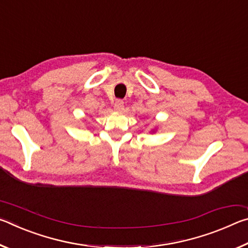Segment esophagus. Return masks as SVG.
<instances>
[{
	"mask_svg": "<svg viewBox=\"0 0 248 248\" xmlns=\"http://www.w3.org/2000/svg\"><path fill=\"white\" fill-rule=\"evenodd\" d=\"M114 108H115L116 111H123L124 108V104L123 100H116Z\"/></svg>",
	"mask_w": 248,
	"mask_h": 248,
	"instance_id": "obj_1",
	"label": "esophagus"
}]
</instances>
